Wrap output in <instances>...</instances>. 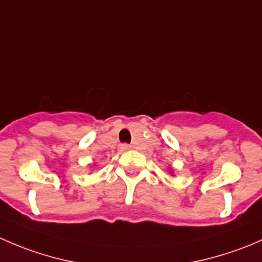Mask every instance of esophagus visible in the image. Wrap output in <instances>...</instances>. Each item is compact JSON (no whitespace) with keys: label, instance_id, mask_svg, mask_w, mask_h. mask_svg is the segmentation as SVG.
Masks as SVG:
<instances>
[{"label":"esophagus","instance_id":"esophagus-1","mask_svg":"<svg viewBox=\"0 0 262 262\" xmlns=\"http://www.w3.org/2000/svg\"><path fill=\"white\" fill-rule=\"evenodd\" d=\"M120 150H128V149H130L132 148V146L130 144H120Z\"/></svg>","mask_w":262,"mask_h":262}]
</instances>
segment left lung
<instances>
[{
  "instance_id": "obj_1",
  "label": "left lung",
  "mask_w": 262,
  "mask_h": 262,
  "mask_svg": "<svg viewBox=\"0 0 262 262\" xmlns=\"http://www.w3.org/2000/svg\"><path fill=\"white\" fill-rule=\"evenodd\" d=\"M168 172H170L171 175H172V173H173V170H172V168H168Z\"/></svg>"
}]
</instances>
